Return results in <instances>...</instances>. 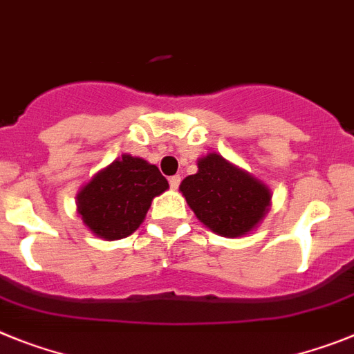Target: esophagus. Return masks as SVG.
Here are the masks:
<instances>
[{"mask_svg":"<svg viewBox=\"0 0 354 354\" xmlns=\"http://www.w3.org/2000/svg\"><path fill=\"white\" fill-rule=\"evenodd\" d=\"M180 183H181V176H171L169 178V185L173 187V189H178V187H180Z\"/></svg>","mask_w":354,"mask_h":354,"instance_id":"34e87169","label":"esophagus"}]
</instances>
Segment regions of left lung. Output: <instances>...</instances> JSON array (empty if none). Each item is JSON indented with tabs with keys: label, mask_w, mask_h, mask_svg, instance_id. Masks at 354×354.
Segmentation results:
<instances>
[{
	"label": "left lung",
	"mask_w": 354,
	"mask_h": 354,
	"mask_svg": "<svg viewBox=\"0 0 354 354\" xmlns=\"http://www.w3.org/2000/svg\"><path fill=\"white\" fill-rule=\"evenodd\" d=\"M198 167L180 185L196 217L217 235L250 233L269 208V189L217 153L199 160Z\"/></svg>",
	"instance_id": "left-lung-1"
}]
</instances>
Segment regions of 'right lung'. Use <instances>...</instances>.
Returning a JSON list of instances; mask_svg holds the SVG:
<instances>
[{
    "instance_id": "1",
    "label": "right lung",
    "mask_w": 354,
    "mask_h": 354,
    "mask_svg": "<svg viewBox=\"0 0 354 354\" xmlns=\"http://www.w3.org/2000/svg\"><path fill=\"white\" fill-rule=\"evenodd\" d=\"M167 189L156 165L122 155L80 190L78 214L92 233L118 241L139 228L153 198Z\"/></svg>"
}]
</instances>
